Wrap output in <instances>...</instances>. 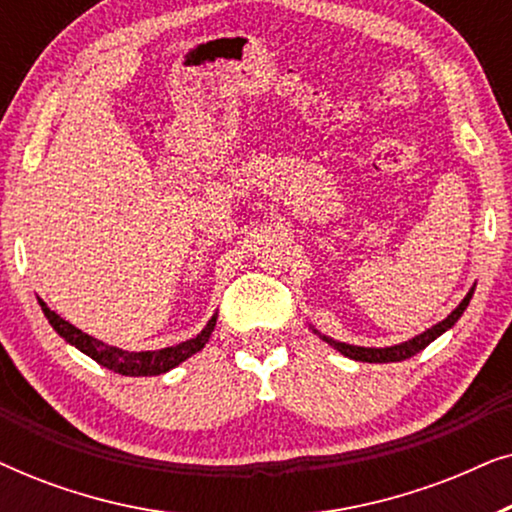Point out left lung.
<instances>
[{
  "instance_id": "1",
  "label": "left lung",
  "mask_w": 512,
  "mask_h": 512,
  "mask_svg": "<svg viewBox=\"0 0 512 512\" xmlns=\"http://www.w3.org/2000/svg\"><path fill=\"white\" fill-rule=\"evenodd\" d=\"M473 291H475V286H471V291L466 293L464 300H461V303H459L457 307H454V310H452L450 314H447V317H445L443 321H438L436 326L426 328L424 333L415 335V338H410V340H405V342H398V345H391V347H359V345H347V342H338V340L328 338V335H321L314 326H310V328H312L314 333L319 335L321 340L328 342V345H331L333 349H338V352H340L342 356H347V359L366 361V363H394V361H405V359H410V356H415V354L422 352L424 347H429L433 340L440 338V335H443L445 331H450V328H452L454 324H457L459 317H461V314H464V310L468 307V303H471Z\"/></svg>"
}]
</instances>
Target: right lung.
<instances>
[{
  "label": "right lung",
  "mask_w": 512,
  "mask_h": 512,
  "mask_svg": "<svg viewBox=\"0 0 512 512\" xmlns=\"http://www.w3.org/2000/svg\"><path fill=\"white\" fill-rule=\"evenodd\" d=\"M39 305L46 314L48 324L55 328V333H58L60 338H65V342H69V345L79 349V352L90 356V359L100 363V366L114 370V373H118V375H128V377L160 375V373H167V370L177 368L179 363H184L186 359H191L193 354H198L200 349L207 345L209 335H212L214 326H216V317H219V314H214V317L207 321V326L202 328L195 338L179 342V345H174V347L153 349V352H128V349L111 347V345H107V342H102V340L93 338V335L83 333L81 328L72 326L69 321L62 319L60 314H55L41 298H39Z\"/></svg>",
  "instance_id": "obj_1"
}]
</instances>
